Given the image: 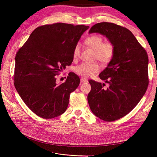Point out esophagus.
<instances>
[{
    "label": "esophagus",
    "instance_id": "esophagus-1",
    "mask_svg": "<svg viewBox=\"0 0 157 157\" xmlns=\"http://www.w3.org/2000/svg\"><path fill=\"white\" fill-rule=\"evenodd\" d=\"M80 81L82 82H88V80L86 78H80Z\"/></svg>",
    "mask_w": 157,
    "mask_h": 157
}]
</instances>
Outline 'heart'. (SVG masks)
Masks as SVG:
<instances>
[{"label": "heart", "mask_w": 157, "mask_h": 157, "mask_svg": "<svg viewBox=\"0 0 157 157\" xmlns=\"http://www.w3.org/2000/svg\"><path fill=\"white\" fill-rule=\"evenodd\" d=\"M86 44L96 51L95 58L103 64H107L113 59L115 56V46L111 42H103V39L99 35H93L87 37L85 40ZM80 54V44L77 43L73 48V56L75 59L79 58ZM101 67L97 63L83 62L75 67V72L82 77H90L98 73Z\"/></svg>", "instance_id": "heart-1"}]
</instances>
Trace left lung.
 <instances>
[{
	"mask_svg": "<svg viewBox=\"0 0 157 157\" xmlns=\"http://www.w3.org/2000/svg\"><path fill=\"white\" fill-rule=\"evenodd\" d=\"M90 33L105 36L115 46V52L107 67L99 75L109 86L90 80L88 95L90 109L100 119L111 122L126 116L145 94L149 84L147 52L132 33L113 23H96Z\"/></svg>",
	"mask_w": 157,
	"mask_h": 157,
	"instance_id": "obj_1",
	"label": "left lung"
}]
</instances>
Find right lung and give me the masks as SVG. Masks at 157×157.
Wrapping results in <instances>:
<instances>
[{"label": "right lung", "instance_id": "right-lung-1", "mask_svg": "<svg viewBox=\"0 0 157 157\" xmlns=\"http://www.w3.org/2000/svg\"><path fill=\"white\" fill-rule=\"evenodd\" d=\"M88 28L63 23L40 26L17 51L14 85L37 116L50 119L67 109L70 94L78 86L80 78L69 73L65 82L58 85L56 76L72 63L74 47Z\"/></svg>", "mask_w": 157, "mask_h": 157}]
</instances>
